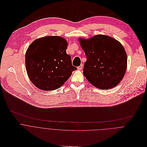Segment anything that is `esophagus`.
Wrapping results in <instances>:
<instances>
[{"label":"esophagus","instance_id":"obj_1","mask_svg":"<svg viewBox=\"0 0 147 147\" xmlns=\"http://www.w3.org/2000/svg\"><path fill=\"white\" fill-rule=\"evenodd\" d=\"M82 68H83V65H82V64H81L80 66L78 67V69L79 70H82Z\"/></svg>","mask_w":147,"mask_h":147}]
</instances>
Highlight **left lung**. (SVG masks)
<instances>
[{
	"label": "left lung",
	"instance_id": "left-lung-1",
	"mask_svg": "<svg viewBox=\"0 0 147 147\" xmlns=\"http://www.w3.org/2000/svg\"><path fill=\"white\" fill-rule=\"evenodd\" d=\"M86 54L83 75L93 86L109 89L118 84L127 68V55L122 44L104 35L79 39Z\"/></svg>",
	"mask_w": 147,
	"mask_h": 147
}]
</instances>
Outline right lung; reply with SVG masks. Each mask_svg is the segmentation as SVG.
<instances>
[{
    "label": "right lung",
    "instance_id": "obj_1",
    "mask_svg": "<svg viewBox=\"0 0 147 147\" xmlns=\"http://www.w3.org/2000/svg\"><path fill=\"white\" fill-rule=\"evenodd\" d=\"M67 40L59 36H46L34 41L25 54L28 77L40 90L60 88L77 68L67 54Z\"/></svg>",
    "mask_w": 147,
    "mask_h": 147
}]
</instances>
